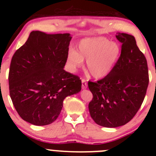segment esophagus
Masks as SVG:
<instances>
[{"label": "esophagus", "instance_id": "esophagus-1", "mask_svg": "<svg viewBox=\"0 0 156 156\" xmlns=\"http://www.w3.org/2000/svg\"><path fill=\"white\" fill-rule=\"evenodd\" d=\"M81 87H82V89H86L87 87V83L86 82V81L84 79H81Z\"/></svg>", "mask_w": 156, "mask_h": 156}]
</instances>
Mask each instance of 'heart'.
<instances>
[{
    "label": "heart",
    "mask_w": 156,
    "mask_h": 156,
    "mask_svg": "<svg viewBox=\"0 0 156 156\" xmlns=\"http://www.w3.org/2000/svg\"><path fill=\"white\" fill-rule=\"evenodd\" d=\"M121 54L120 45L104 37L84 38L78 45V51L70 50L67 63L71 70L81 68L86 62L87 72L95 78H102L111 72Z\"/></svg>",
    "instance_id": "heart-1"
}]
</instances>
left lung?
<instances>
[{"mask_svg":"<svg viewBox=\"0 0 156 156\" xmlns=\"http://www.w3.org/2000/svg\"><path fill=\"white\" fill-rule=\"evenodd\" d=\"M116 38L122 45L114 68L97 82H88L93 94L90 114L97 125L106 127L130 122L140 108L149 84L147 62L135 37L119 32Z\"/></svg>","mask_w":156,"mask_h":156,"instance_id":"8db88e82","label":"left lung"}]
</instances>
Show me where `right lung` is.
<instances>
[{"instance_id":"right-lung-1","label":"right lung","mask_w":156,"mask_h":156,"mask_svg":"<svg viewBox=\"0 0 156 156\" xmlns=\"http://www.w3.org/2000/svg\"><path fill=\"white\" fill-rule=\"evenodd\" d=\"M72 36L33 31L11 60L10 98L26 122L37 126L53 123L64 99L78 94L81 81L64 70Z\"/></svg>"}]
</instances>
